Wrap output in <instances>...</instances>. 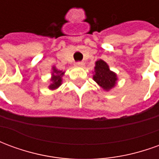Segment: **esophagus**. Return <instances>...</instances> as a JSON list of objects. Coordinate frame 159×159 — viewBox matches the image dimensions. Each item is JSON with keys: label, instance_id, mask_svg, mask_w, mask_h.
Wrapping results in <instances>:
<instances>
[{"label": "esophagus", "instance_id": "obj_1", "mask_svg": "<svg viewBox=\"0 0 159 159\" xmlns=\"http://www.w3.org/2000/svg\"><path fill=\"white\" fill-rule=\"evenodd\" d=\"M75 66H76V67H83V62H76V64H75Z\"/></svg>", "mask_w": 159, "mask_h": 159}]
</instances>
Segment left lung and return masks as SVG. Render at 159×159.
I'll return each instance as SVG.
<instances>
[{"instance_id":"8db88e82","label":"left lung","mask_w":159,"mask_h":159,"mask_svg":"<svg viewBox=\"0 0 159 159\" xmlns=\"http://www.w3.org/2000/svg\"><path fill=\"white\" fill-rule=\"evenodd\" d=\"M93 73V81L105 91H109L117 85L118 80L117 74L111 70L108 64L102 59L95 62Z\"/></svg>"}]
</instances>
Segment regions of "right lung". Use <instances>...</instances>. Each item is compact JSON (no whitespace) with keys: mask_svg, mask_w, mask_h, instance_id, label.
<instances>
[{"mask_svg":"<svg viewBox=\"0 0 159 159\" xmlns=\"http://www.w3.org/2000/svg\"><path fill=\"white\" fill-rule=\"evenodd\" d=\"M65 75V71L59 70L56 68L55 66L52 67V72H51V84L49 85V89L55 90L59 88L63 82V76Z\"/></svg>","mask_w":159,"mask_h":159,"instance_id":"obj_1","label":"right lung"}]
</instances>
